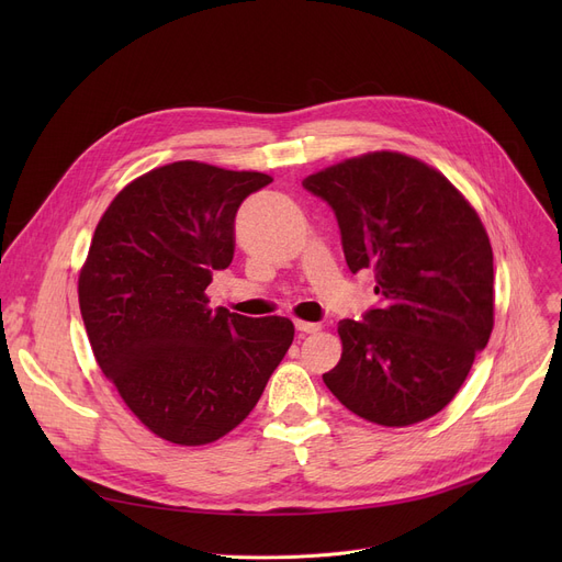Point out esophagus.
Returning <instances> with one entry per match:
<instances>
[{"label":"esophagus","mask_w":562,"mask_h":562,"mask_svg":"<svg viewBox=\"0 0 562 562\" xmlns=\"http://www.w3.org/2000/svg\"><path fill=\"white\" fill-rule=\"evenodd\" d=\"M296 330L301 333V335H312V333H318L321 330V326L318 323H307V321H296Z\"/></svg>","instance_id":"1"}]
</instances>
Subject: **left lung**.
<instances>
[{
	"label": "left lung",
	"mask_w": 562,
	"mask_h": 562,
	"mask_svg": "<svg viewBox=\"0 0 562 562\" xmlns=\"http://www.w3.org/2000/svg\"><path fill=\"white\" fill-rule=\"evenodd\" d=\"M337 216L348 269L373 271L378 307L339 323L323 373L358 417L412 426L445 409L494 326L487 232L445 175L401 153L346 159L303 180Z\"/></svg>",
	"instance_id": "obj_1"
}]
</instances>
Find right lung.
I'll return each instance as SVG.
<instances>
[{
    "label": "right lung",
    "instance_id": "add662e5",
    "mask_svg": "<svg viewBox=\"0 0 562 562\" xmlns=\"http://www.w3.org/2000/svg\"><path fill=\"white\" fill-rule=\"evenodd\" d=\"M271 182L175 161L127 184L95 227L79 273L88 341L140 424L172 445L239 426L293 341L289 318L212 310L204 293L232 263L241 202Z\"/></svg>",
    "mask_w": 562,
    "mask_h": 562
}]
</instances>
